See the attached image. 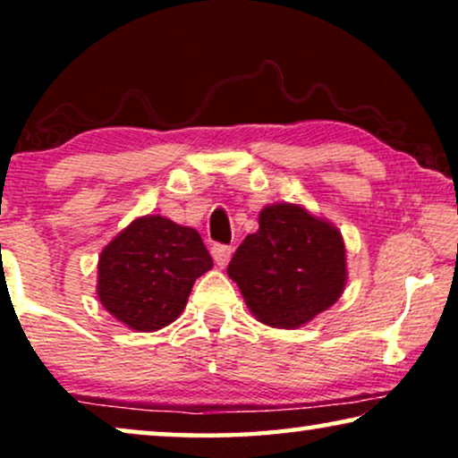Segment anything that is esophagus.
Here are the masks:
<instances>
[{"mask_svg":"<svg viewBox=\"0 0 458 458\" xmlns=\"http://www.w3.org/2000/svg\"><path fill=\"white\" fill-rule=\"evenodd\" d=\"M210 252H212V259H215V262H216V267L223 268L229 265L231 256H233V248L225 246V243H215Z\"/></svg>","mask_w":458,"mask_h":458,"instance_id":"esophagus-1","label":"esophagus"}]
</instances>
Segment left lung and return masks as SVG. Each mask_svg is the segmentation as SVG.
Masks as SVG:
<instances>
[{
    "mask_svg": "<svg viewBox=\"0 0 458 458\" xmlns=\"http://www.w3.org/2000/svg\"><path fill=\"white\" fill-rule=\"evenodd\" d=\"M227 275L260 323L296 329L342 296L346 246L337 227L300 204H271L260 210L259 231L242 242Z\"/></svg>",
    "mask_w": 458,
    "mask_h": 458,
    "instance_id": "left-lung-1",
    "label": "left lung"
}]
</instances>
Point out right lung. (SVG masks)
Masks as SVG:
<instances>
[{
  "instance_id": "right-lung-1",
  "label": "right lung",
  "mask_w": 458,
  "mask_h": 458,
  "mask_svg": "<svg viewBox=\"0 0 458 458\" xmlns=\"http://www.w3.org/2000/svg\"><path fill=\"white\" fill-rule=\"evenodd\" d=\"M212 259L196 229L160 215L135 218L98 262V298L112 317L135 331H156L183 312Z\"/></svg>"
}]
</instances>
